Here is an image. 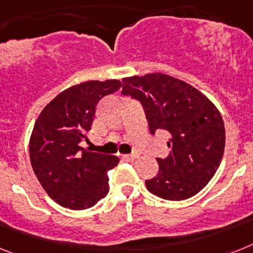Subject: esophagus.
Here are the masks:
<instances>
[{
    "instance_id": "1",
    "label": "esophagus",
    "mask_w": 253,
    "mask_h": 253,
    "mask_svg": "<svg viewBox=\"0 0 253 253\" xmlns=\"http://www.w3.org/2000/svg\"><path fill=\"white\" fill-rule=\"evenodd\" d=\"M123 159L126 160V161H133V160L137 159V155H125Z\"/></svg>"
}]
</instances>
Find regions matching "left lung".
<instances>
[{
	"label": "left lung",
	"instance_id": "left-lung-1",
	"mask_svg": "<svg viewBox=\"0 0 253 253\" xmlns=\"http://www.w3.org/2000/svg\"><path fill=\"white\" fill-rule=\"evenodd\" d=\"M123 96L144 109L149 131L170 136L159 173L145 180L151 194L165 200H186L200 192L218 169L225 149L222 117L208 97L190 84L165 74L123 79Z\"/></svg>",
	"mask_w": 253,
	"mask_h": 253
}]
</instances>
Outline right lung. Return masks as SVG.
I'll return each mask as SVG.
<instances>
[{"instance_id":"add662e5","label":"right lung","mask_w":253,"mask_h":253,"mask_svg":"<svg viewBox=\"0 0 253 253\" xmlns=\"http://www.w3.org/2000/svg\"><path fill=\"white\" fill-rule=\"evenodd\" d=\"M121 87L120 80L73 85L53 98L36 120L30 140L31 165L46 194L65 208H91L108 195V171L120 159L80 145L88 141L98 101Z\"/></svg>"}]
</instances>
